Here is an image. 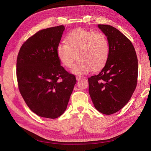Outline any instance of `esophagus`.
I'll use <instances>...</instances> for the list:
<instances>
[{
	"label": "esophagus",
	"mask_w": 151,
	"mask_h": 151,
	"mask_svg": "<svg viewBox=\"0 0 151 151\" xmlns=\"http://www.w3.org/2000/svg\"><path fill=\"white\" fill-rule=\"evenodd\" d=\"M82 78H83V77H81V76H76V79H77V81H79V80H81Z\"/></svg>",
	"instance_id": "obj_1"
}]
</instances>
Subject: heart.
Returning a JSON list of instances; mask_svg holds the SVG:
<instances>
[{
  "label": "heart",
  "instance_id": "b5f03b06",
  "mask_svg": "<svg viewBox=\"0 0 151 151\" xmlns=\"http://www.w3.org/2000/svg\"><path fill=\"white\" fill-rule=\"evenodd\" d=\"M109 45L107 37L101 32L77 29L67 36L65 43L59 44L57 53L59 60L67 68H71L77 57L79 60L72 68L76 74H88L96 70L106 63Z\"/></svg>",
  "mask_w": 151,
  "mask_h": 151
}]
</instances>
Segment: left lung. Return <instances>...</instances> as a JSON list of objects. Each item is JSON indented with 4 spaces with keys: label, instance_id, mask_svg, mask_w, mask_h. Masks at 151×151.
<instances>
[{
    "label": "left lung",
    "instance_id": "8db88e82",
    "mask_svg": "<svg viewBox=\"0 0 151 151\" xmlns=\"http://www.w3.org/2000/svg\"><path fill=\"white\" fill-rule=\"evenodd\" d=\"M98 28L107 36L109 56L99 74L88 79L89 93L98 111L111 115L124 107L134 92L138 60L133 44L119 30L106 24Z\"/></svg>",
    "mask_w": 151,
    "mask_h": 151
}]
</instances>
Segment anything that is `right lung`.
Here are the masks:
<instances>
[{
    "mask_svg": "<svg viewBox=\"0 0 151 151\" xmlns=\"http://www.w3.org/2000/svg\"><path fill=\"white\" fill-rule=\"evenodd\" d=\"M65 27L40 30L22 44L18 53L16 76L19 92L31 110L43 118H57L65 111L76 83L74 75L57 55Z\"/></svg>",
    "mask_w": 151,
    "mask_h": 151,
    "instance_id": "obj_1",
    "label": "right lung"
}]
</instances>
